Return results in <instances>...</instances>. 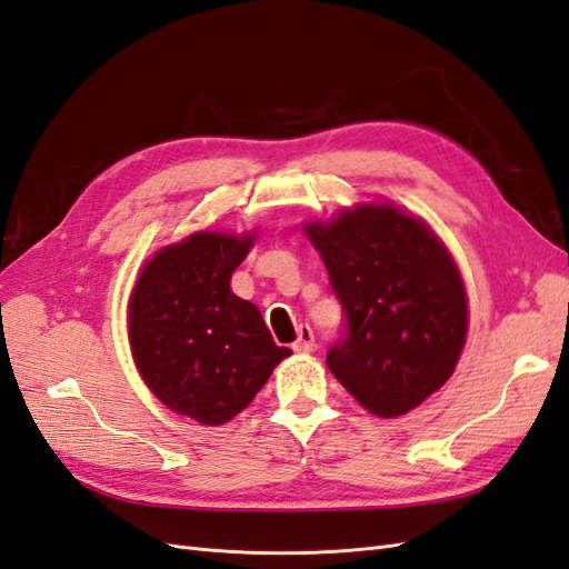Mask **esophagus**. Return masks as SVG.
Wrapping results in <instances>:
<instances>
[{
    "instance_id": "34e87169",
    "label": "esophagus",
    "mask_w": 569,
    "mask_h": 569,
    "mask_svg": "<svg viewBox=\"0 0 569 569\" xmlns=\"http://www.w3.org/2000/svg\"><path fill=\"white\" fill-rule=\"evenodd\" d=\"M315 348H317V341H315L312 329H310L308 325H300L298 339H296V343H293V351H298V353H312Z\"/></svg>"
}]
</instances>
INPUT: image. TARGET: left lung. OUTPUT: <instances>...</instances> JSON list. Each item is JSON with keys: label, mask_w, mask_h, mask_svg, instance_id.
<instances>
[{"label": "left lung", "mask_w": 569, "mask_h": 569, "mask_svg": "<svg viewBox=\"0 0 569 569\" xmlns=\"http://www.w3.org/2000/svg\"><path fill=\"white\" fill-rule=\"evenodd\" d=\"M322 254L346 325L327 366L380 418L409 413L457 368L469 327L455 259L395 203H362L305 223Z\"/></svg>", "instance_id": "obj_1"}]
</instances>
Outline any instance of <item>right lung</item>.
<instances>
[{
    "label": "right lung",
    "instance_id": "add662e5",
    "mask_svg": "<svg viewBox=\"0 0 569 569\" xmlns=\"http://www.w3.org/2000/svg\"><path fill=\"white\" fill-rule=\"evenodd\" d=\"M252 244L254 232H194L146 261L129 298V343L146 387L201 426L247 409L290 356L254 305L230 290Z\"/></svg>",
    "mask_w": 569,
    "mask_h": 569
}]
</instances>
